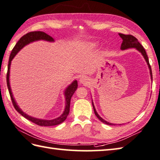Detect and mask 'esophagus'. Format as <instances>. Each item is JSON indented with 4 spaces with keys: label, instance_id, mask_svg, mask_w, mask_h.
Instances as JSON below:
<instances>
[{
    "label": "esophagus",
    "instance_id": "esophagus-1",
    "mask_svg": "<svg viewBox=\"0 0 160 160\" xmlns=\"http://www.w3.org/2000/svg\"><path fill=\"white\" fill-rule=\"evenodd\" d=\"M79 83L81 84H84V85H86V84L89 83V79L86 77H82L80 78Z\"/></svg>",
    "mask_w": 160,
    "mask_h": 160
}]
</instances>
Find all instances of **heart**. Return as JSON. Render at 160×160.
<instances>
[{"label": "heart", "mask_w": 160, "mask_h": 160, "mask_svg": "<svg viewBox=\"0 0 160 160\" xmlns=\"http://www.w3.org/2000/svg\"><path fill=\"white\" fill-rule=\"evenodd\" d=\"M98 46V43L97 42H90V44H88V47L91 49H93V48H95L96 47Z\"/></svg>", "instance_id": "b5f03b06"}]
</instances>
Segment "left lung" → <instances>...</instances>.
<instances>
[{"label": "left lung", "mask_w": 160, "mask_h": 160, "mask_svg": "<svg viewBox=\"0 0 160 160\" xmlns=\"http://www.w3.org/2000/svg\"><path fill=\"white\" fill-rule=\"evenodd\" d=\"M118 35L122 40V42L121 44V46H120V49L123 51V50H126V49H132V48H134V49H136L138 51V52H139L141 54H142V56H143L144 59H145L146 62H147L148 66V68H149V70H150V79H151V80L152 81V74L151 67H150V65L149 60H148V56L146 54V50L144 49V48L143 47L142 45H141L139 42H138V41L136 38L134 37V36L131 35H124V34H121V33H118ZM92 104L93 110H94L95 116L98 117V118L99 120H100L101 122H104V123H105V124L108 125H115V124L108 122L107 121V120H104L102 117L99 116V115L97 112V111H96V109H95L94 103H93V102H92ZM120 125H121V124H120Z\"/></svg>", "instance_id": "8db88e82"}]
</instances>
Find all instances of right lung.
I'll use <instances>...</instances> for the list:
<instances>
[{
	"label": "right lung",
	"mask_w": 160,
	"mask_h": 160,
	"mask_svg": "<svg viewBox=\"0 0 160 160\" xmlns=\"http://www.w3.org/2000/svg\"><path fill=\"white\" fill-rule=\"evenodd\" d=\"M40 40H44L47 42H54L55 40L54 39L51 37L50 35H47V33L42 31H34V32H30L27 33L25 35H23L22 38H21L20 40L17 42V43L15 45L14 47L13 48L12 51L10 59H9L8 62V73H7V85L9 92H10V95L11 97L12 102L15 108V109L17 111V112H19L21 115L26 118V119L31 120V122L35 123L40 126H53L57 125L64 122L67 118V117L70 112V100L72 97V95L76 91L78 87V83L77 81L75 79L72 82L68 85V87H66V88L63 91L65 96V109L63 111L62 113L61 116L58 118H56L52 120H46V119H41L38 118H35L28 115L25 112L22 110L19 105L17 104L16 100L13 96L12 92L11 86H10V66L11 62L13 58L15 57V56L19 53L21 50H22L24 47H26V45L31 44L34 42L40 41Z\"/></svg>",
	"instance_id": "obj_1"
}]
</instances>
